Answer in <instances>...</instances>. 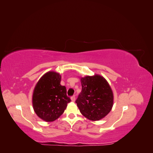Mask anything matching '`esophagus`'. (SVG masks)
I'll return each mask as SVG.
<instances>
[{
	"mask_svg": "<svg viewBox=\"0 0 153 153\" xmlns=\"http://www.w3.org/2000/svg\"><path fill=\"white\" fill-rule=\"evenodd\" d=\"M71 100L72 101H75V96H73L71 97Z\"/></svg>",
	"mask_w": 153,
	"mask_h": 153,
	"instance_id": "34e87169",
	"label": "esophagus"
}]
</instances>
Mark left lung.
<instances>
[{"instance_id":"1","label":"left lung","mask_w":153,"mask_h":153,"mask_svg":"<svg viewBox=\"0 0 153 153\" xmlns=\"http://www.w3.org/2000/svg\"><path fill=\"white\" fill-rule=\"evenodd\" d=\"M82 91L76 103L81 114L91 121L104 118L112 108L114 94L105 78L100 75L80 78Z\"/></svg>"}]
</instances>
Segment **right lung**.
<instances>
[{"instance_id":"1","label":"right lung","mask_w":153,"mask_h":153,"mask_svg":"<svg viewBox=\"0 0 153 153\" xmlns=\"http://www.w3.org/2000/svg\"><path fill=\"white\" fill-rule=\"evenodd\" d=\"M61 76L48 71L40 78L32 94V106L38 116L46 122H52L64 113L71 101L66 88L61 85Z\"/></svg>"}]
</instances>
